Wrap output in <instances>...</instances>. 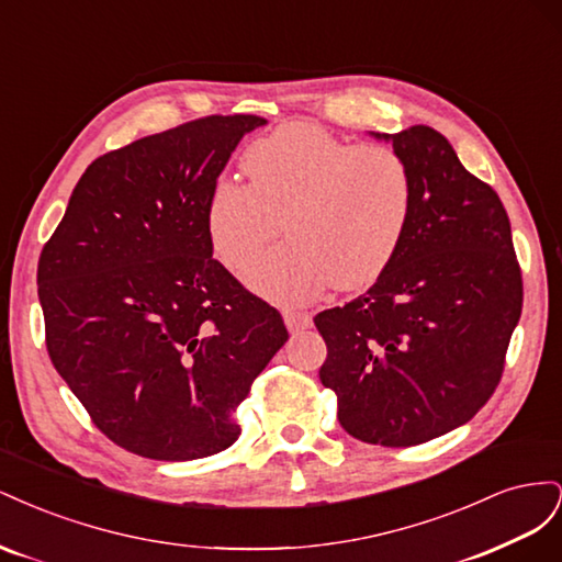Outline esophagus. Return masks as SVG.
I'll list each match as a JSON object with an SVG mask.
<instances>
[{"label": "esophagus", "mask_w": 562, "mask_h": 562, "mask_svg": "<svg viewBox=\"0 0 562 562\" xmlns=\"http://www.w3.org/2000/svg\"><path fill=\"white\" fill-rule=\"evenodd\" d=\"M283 321H285V328L291 333H297V330H307L312 328V314L307 312H293V310H285L283 312Z\"/></svg>", "instance_id": "esophagus-1"}]
</instances>
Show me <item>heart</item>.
I'll return each mask as SVG.
<instances>
[{
    "label": "heart",
    "instance_id": "b5f03b06",
    "mask_svg": "<svg viewBox=\"0 0 562 562\" xmlns=\"http://www.w3.org/2000/svg\"><path fill=\"white\" fill-rule=\"evenodd\" d=\"M248 184L217 178L206 199L215 258L244 269L281 229L283 246L246 269L255 293L304 304L333 283L361 291L394 260L413 215L415 180L386 145H347L310 124L252 140L241 159Z\"/></svg>",
    "mask_w": 562,
    "mask_h": 562
}]
</instances>
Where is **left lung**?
Returning <instances> with one entry per match:
<instances>
[{
    "instance_id": "obj_1",
    "label": "left lung",
    "mask_w": 562,
    "mask_h": 562,
    "mask_svg": "<svg viewBox=\"0 0 562 562\" xmlns=\"http://www.w3.org/2000/svg\"><path fill=\"white\" fill-rule=\"evenodd\" d=\"M415 180L394 260L366 295L316 314L328 345L323 386L363 443L407 448L467 424L492 396L522 310L512 223L429 126L372 133Z\"/></svg>"
}]
</instances>
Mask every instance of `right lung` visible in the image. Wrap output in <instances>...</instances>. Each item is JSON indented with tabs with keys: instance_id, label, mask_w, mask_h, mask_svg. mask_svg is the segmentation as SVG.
Listing matches in <instances>:
<instances>
[{
	"instance_id": "right-lung-1",
	"label": "right lung",
	"mask_w": 562,
	"mask_h": 562,
	"mask_svg": "<svg viewBox=\"0 0 562 562\" xmlns=\"http://www.w3.org/2000/svg\"><path fill=\"white\" fill-rule=\"evenodd\" d=\"M255 114L203 116L98 157L37 267L46 349L116 446L161 462L229 448L232 419L288 339L213 260L206 199Z\"/></svg>"
}]
</instances>
